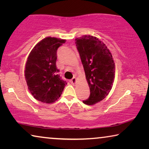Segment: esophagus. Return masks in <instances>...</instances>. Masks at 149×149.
Listing matches in <instances>:
<instances>
[{
    "instance_id": "obj_1",
    "label": "esophagus",
    "mask_w": 149,
    "mask_h": 149,
    "mask_svg": "<svg viewBox=\"0 0 149 149\" xmlns=\"http://www.w3.org/2000/svg\"><path fill=\"white\" fill-rule=\"evenodd\" d=\"M70 82H71V84H75V83H76V79H75V77H73L72 79L70 80Z\"/></svg>"
}]
</instances>
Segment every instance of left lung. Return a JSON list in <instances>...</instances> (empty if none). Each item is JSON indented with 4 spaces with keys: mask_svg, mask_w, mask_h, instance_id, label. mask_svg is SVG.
Returning <instances> with one entry per match:
<instances>
[{
    "mask_svg": "<svg viewBox=\"0 0 149 149\" xmlns=\"http://www.w3.org/2000/svg\"><path fill=\"white\" fill-rule=\"evenodd\" d=\"M90 96L83 102L93 105L101 101L112 89L115 77V64L112 54L104 42L96 37L84 35L75 39Z\"/></svg>",
    "mask_w": 149,
    "mask_h": 149,
    "instance_id": "8db88e82",
    "label": "left lung"
}]
</instances>
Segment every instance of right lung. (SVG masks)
I'll use <instances>...</instances> for the list:
<instances>
[{"instance_id": "1", "label": "right lung", "mask_w": 149, "mask_h": 149, "mask_svg": "<svg viewBox=\"0 0 149 149\" xmlns=\"http://www.w3.org/2000/svg\"><path fill=\"white\" fill-rule=\"evenodd\" d=\"M65 40L48 37L39 41L27 58L25 78L30 93L35 99L52 103L59 99L67 85L58 74L56 52Z\"/></svg>"}]
</instances>
